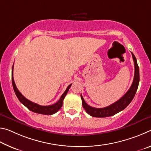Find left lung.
<instances>
[{
	"label": "left lung",
	"instance_id": "1",
	"mask_svg": "<svg viewBox=\"0 0 151 151\" xmlns=\"http://www.w3.org/2000/svg\"><path fill=\"white\" fill-rule=\"evenodd\" d=\"M132 53V58L134 60V76L133 82H132V85L131 88L129 89L126 94L117 101L115 103L111 104L104 108H94V107H92L91 106L88 105L86 103V102L84 100L83 97L82 95L81 99H82V104H83V108L85 109L86 112L92 116L94 117H108L118 113L120 111L124 110L126 107L131 103L132 99H133L134 96L136 94V92L137 91L138 86H139V66H138L137 61L136 59V57Z\"/></svg>",
	"mask_w": 151,
	"mask_h": 151
}]
</instances>
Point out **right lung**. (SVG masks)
Returning a JSON list of instances; mask_svg holds the SVG:
<instances>
[{"instance_id":"obj_1","label":"right lung","mask_w":151,"mask_h":151,"mask_svg":"<svg viewBox=\"0 0 151 151\" xmlns=\"http://www.w3.org/2000/svg\"><path fill=\"white\" fill-rule=\"evenodd\" d=\"M12 72H13V66H12V86H13L14 93L16 94L17 98L19 99V100L20 101V103H21L22 104H24L27 109H29L30 111L36 112V113L46 114V115H51V114H55L58 111H59V109L63 106L64 99H65V97L66 95V94H67L68 90H69L71 85H72V84H71V85L68 86V87L66 88V91L64 92V93L62 94V96H60L59 100H58V101L55 104H52V105H49V106H41L38 104L32 103V102L30 101L29 100H28L27 99L25 98V97L20 93L19 91L18 90V88H17L16 85H15L14 83V78L13 76H13V75H12Z\"/></svg>"}]
</instances>
